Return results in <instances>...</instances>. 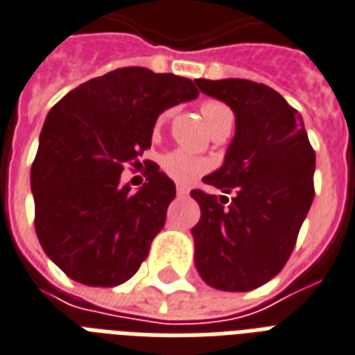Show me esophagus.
<instances>
[{
	"mask_svg": "<svg viewBox=\"0 0 355 355\" xmlns=\"http://www.w3.org/2000/svg\"><path fill=\"white\" fill-rule=\"evenodd\" d=\"M188 193H189V191L184 188V186H177V196L178 197H188Z\"/></svg>",
	"mask_w": 355,
	"mask_h": 355,
	"instance_id": "esophagus-1",
	"label": "esophagus"
}]
</instances>
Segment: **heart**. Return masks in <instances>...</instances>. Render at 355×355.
Returning a JSON list of instances; mask_svg holds the SVG:
<instances>
[{"instance_id":"b5f03b06","label":"heart","mask_w":355,"mask_h":355,"mask_svg":"<svg viewBox=\"0 0 355 355\" xmlns=\"http://www.w3.org/2000/svg\"><path fill=\"white\" fill-rule=\"evenodd\" d=\"M201 113L210 132H214L221 123L232 121L231 110H229L225 104L216 102V100H208V102H205V104L201 105ZM171 115L173 110H166V112L158 117L156 126L159 128L162 124H166L167 121L171 119ZM162 167H164V171H166L171 178H175L177 182H189V180H193L196 177H199V175L207 169V164H205L202 159L191 156V154L184 153V150H173V153L164 156V159H162Z\"/></svg>"}]
</instances>
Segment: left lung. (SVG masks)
Listing matches in <instances>:
<instances>
[{
    "instance_id": "8db88e82",
    "label": "left lung",
    "mask_w": 355,
    "mask_h": 355,
    "mask_svg": "<svg viewBox=\"0 0 355 355\" xmlns=\"http://www.w3.org/2000/svg\"><path fill=\"white\" fill-rule=\"evenodd\" d=\"M202 93L225 102L236 128L223 166L205 177L193 229L196 266L207 285L248 292L279 274L315 197V150L302 115L268 85L250 80H196Z\"/></svg>"
}]
</instances>
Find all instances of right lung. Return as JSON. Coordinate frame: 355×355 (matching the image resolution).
<instances>
[{
  "instance_id": "right-lung-1",
  "label": "right lung",
  "mask_w": 355,
  "mask_h": 355,
  "mask_svg": "<svg viewBox=\"0 0 355 355\" xmlns=\"http://www.w3.org/2000/svg\"><path fill=\"white\" fill-rule=\"evenodd\" d=\"M197 96L188 78L126 67L51 107L31 166L35 231L70 279L117 286L139 270L177 189L154 162L137 191L121 184V173L150 147L159 113Z\"/></svg>"
}]
</instances>
